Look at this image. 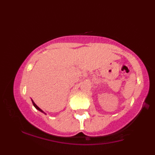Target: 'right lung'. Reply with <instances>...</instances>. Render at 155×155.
<instances>
[{
    "label": "right lung",
    "instance_id": "right-lung-1",
    "mask_svg": "<svg viewBox=\"0 0 155 155\" xmlns=\"http://www.w3.org/2000/svg\"><path fill=\"white\" fill-rule=\"evenodd\" d=\"M32 102H33V106H35V108H36V109H38V110H39V111H41V112H43V113H44V112L43 111H42V110H41V108H39V107H38V106H37V105H36V104H35L34 102H33V100H32ZM44 114H45V113H44Z\"/></svg>",
    "mask_w": 155,
    "mask_h": 155
}]
</instances>
